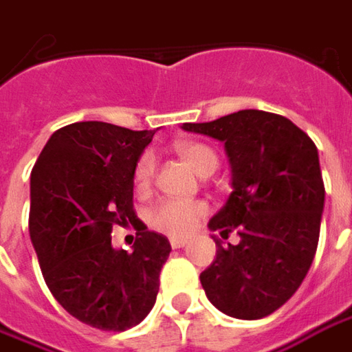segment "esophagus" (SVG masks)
<instances>
[{"label": "esophagus", "mask_w": 352, "mask_h": 352, "mask_svg": "<svg viewBox=\"0 0 352 352\" xmlns=\"http://www.w3.org/2000/svg\"><path fill=\"white\" fill-rule=\"evenodd\" d=\"M188 243V239L186 237H170V245L172 249H180Z\"/></svg>", "instance_id": "1"}]
</instances>
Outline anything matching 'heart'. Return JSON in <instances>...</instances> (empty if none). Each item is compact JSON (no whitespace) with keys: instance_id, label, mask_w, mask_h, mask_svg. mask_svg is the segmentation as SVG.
<instances>
[{"instance_id":"1","label":"heart","mask_w":352,"mask_h":352,"mask_svg":"<svg viewBox=\"0 0 352 352\" xmlns=\"http://www.w3.org/2000/svg\"><path fill=\"white\" fill-rule=\"evenodd\" d=\"M174 151L178 153L182 161L190 164L199 176L208 174V172L212 174L217 170L218 155L208 145L197 144V142H178V144H174ZM153 174H155V159L151 153H145L135 164V186L140 190H145L151 184ZM205 214H207V205L201 201L164 199L153 207L149 222L153 228L161 230L164 234L186 236Z\"/></svg>"}]
</instances>
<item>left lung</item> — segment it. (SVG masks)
<instances>
[{
    "label": "left lung",
    "mask_w": 352,
    "mask_h": 352,
    "mask_svg": "<svg viewBox=\"0 0 352 352\" xmlns=\"http://www.w3.org/2000/svg\"><path fill=\"white\" fill-rule=\"evenodd\" d=\"M182 130L222 142L232 170V193L208 228L237 230L239 243L212 236L217 258L201 285L228 316L264 318L299 289L318 247L326 199L318 149L289 118L254 109Z\"/></svg>",
    "instance_id": "8db88e82"
}]
</instances>
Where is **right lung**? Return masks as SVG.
I'll use <instances>...</instances> for the list:
<instances>
[{"label":"right lung","instance_id":"obj_1","mask_svg":"<svg viewBox=\"0 0 352 352\" xmlns=\"http://www.w3.org/2000/svg\"><path fill=\"white\" fill-rule=\"evenodd\" d=\"M153 130L74 122L53 132L30 174V239L63 309L91 328L124 331L151 312L168 239L145 230L132 251L111 243L134 214V170Z\"/></svg>","mask_w":352,"mask_h":352}]
</instances>
